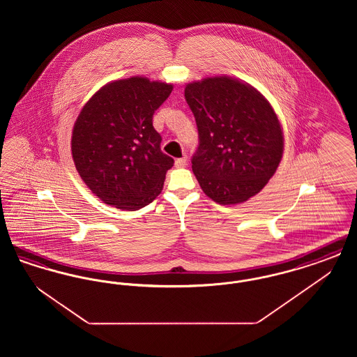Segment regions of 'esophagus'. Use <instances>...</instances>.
<instances>
[{"label": "esophagus", "mask_w": 357, "mask_h": 357, "mask_svg": "<svg viewBox=\"0 0 357 357\" xmlns=\"http://www.w3.org/2000/svg\"><path fill=\"white\" fill-rule=\"evenodd\" d=\"M187 165V156L186 155H183L182 158H178L176 160H175V167H185Z\"/></svg>", "instance_id": "34e87169"}]
</instances>
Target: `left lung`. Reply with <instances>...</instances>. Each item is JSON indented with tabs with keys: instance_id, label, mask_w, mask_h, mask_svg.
<instances>
[{
	"instance_id": "1",
	"label": "left lung",
	"mask_w": 357,
	"mask_h": 357,
	"mask_svg": "<svg viewBox=\"0 0 357 357\" xmlns=\"http://www.w3.org/2000/svg\"><path fill=\"white\" fill-rule=\"evenodd\" d=\"M185 98L198 127L191 163L204 194L221 204L258 194L284 151L272 105L253 86L226 76L187 85Z\"/></svg>"
}]
</instances>
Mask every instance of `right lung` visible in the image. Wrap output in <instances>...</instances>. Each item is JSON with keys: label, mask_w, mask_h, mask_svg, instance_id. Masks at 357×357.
Returning <instances> with one entry per match:
<instances>
[{"label": "right lung", "mask_w": 357, "mask_h": 357, "mask_svg": "<svg viewBox=\"0 0 357 357\" xmlns=\"http://www.w3.org/2000/svg\"><path fill=\"white\" fill-rule=\"evenodd\" d=\"M171 91V84L135 76L104 85L83 107L72 132V156L104 204L134 211L160 194L174 159L160 150L153 116Z\"/></svg>", "instance_id": "add662e5"}]
</instances>
